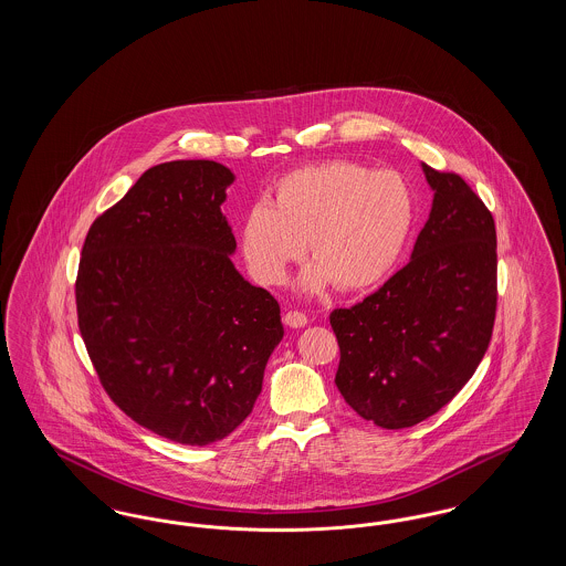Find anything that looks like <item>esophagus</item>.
<instances>
[{"mask_svg": "<svg viewBox=\"0 0 566 566\" xmlns=\"http://www.w3.org/2000/svg\"><path fill=\"white\" fill-rule=\"evenodd\" d=\"M284 324L291 326V328H301V326L307 324V316L303 312H298V310H289L284 314Z\"/></svg>", "mask_w": 566, "mask_h": 566, "instance_id": "obj_1", "label": "esophagus"}]
</instances>
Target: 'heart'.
Masks as SVG:
<instances>
[{
    "label": "heart",
    "mask_w": 566,
    "mask_h": 566,
    "mask_svg": "<svg viewBox=\"0 0 566 566\" xmlns=\"http://www.w3.org/2000/svg\"><path fill=\"white\" fill-rule=\"evenodd\" d=\"M416 222V195L401 174L360 163L305 165L277 180L273 206L256 203L242 222V252L265 286L286 282L310 242L307 291L374 289L397 268Z\"/></svg>",
    "instance_id": "heart-1"
}]
</instances>
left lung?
I'll return each instance as SVG.
<instances>
[{
	"mask_svg": "<svg viewBox=\"0 0 566 566\" xmlns=\"http://www.w3.org/2000/svg\"><path fill=\"white\" fill-rule=\"evenodd\" d=\"M422 169L434 197L409 263L374 295L331 314L342 397L390 431L457 397L484 358L496 316L494 218L458 174Z\"/></svg>",
	"mask_w": 566,
	"mask_h": 566,
	"instance_id": "1",
	"label": "left lung"
}]
</instances>
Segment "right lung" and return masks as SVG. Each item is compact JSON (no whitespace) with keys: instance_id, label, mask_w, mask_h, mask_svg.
<instances>
[{"instance_id":"1","label":"right lung","mask_w":566,"mask_h":566,"mask_svg":"<svg viewBox=\"0 0 566 566\" xmlns=\"http://www.w3.org/2000/svg\"><path fill=\"white\" fill-rule=\"evenodd\" d=\"M231 169L169 161L91 224L78 326L109 399L148 431L208 446L235 431L284 337L280 305L245 282L220 206Z\"/></svg>"}]
</instances>
